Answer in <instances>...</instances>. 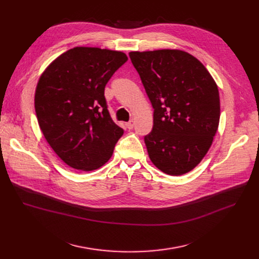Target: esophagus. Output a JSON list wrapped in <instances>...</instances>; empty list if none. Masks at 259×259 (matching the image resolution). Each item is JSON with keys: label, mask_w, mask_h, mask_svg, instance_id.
Instances as JSON below:
<instances>
[{"label": "esophagus", "mask_w": 259, "mask_h": 259, "mask_svg": "<svg viewBox=\"0 0 259 259\" xmlns=\"http://www.w3.org/2000/svg\"><path fill=\"white\" fill-rule=\"evenodd\" d=\"M126 127L128 128V130H133L134 128V126H135V121L134 120H131V121H128L127 123H126Z\"/></svg>", "instance_id": "34e87169"}]
</instances>
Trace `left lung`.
I'll return each instance as SVG.
<instances>
[{
  "label": "left lung",
  "mask_w": 259,
  "mask_h": 259,
  "mask_svg": "<svg viewBox=\"0 0 259 259\" xmlns=\"http://www.w3.org/2000/svg\"><path fill=\"white\" fill-rule=\"evenodd\" d=\"M130 58L154 108L153 130L144 136L150 159L167 175L186 174L201 161L217 132V85L186 52H132Z\"/></svg>",
  "instance_id": "1"
}]
</instances>
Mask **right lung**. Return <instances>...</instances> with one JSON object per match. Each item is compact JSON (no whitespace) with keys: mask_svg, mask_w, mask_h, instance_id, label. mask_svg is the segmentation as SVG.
Instances as JSON below:
<instances>
[{"mask_svg":"<svg viewBox=\"0 0 259 259\" xmlns=\"http://www.w3.org/2000/svg\"><path fill=\"white\" fill-rule=\"evenodd\" d=\"M127 61L125 54L75 47L59 56L36 85L34 108L48 144L76 169L105 164L124 133L107 109L104 89Z\"/></svg>","mask_w":259,"mask_h":259,"instance_id":"1","label":"right lung"}]
</instances>
